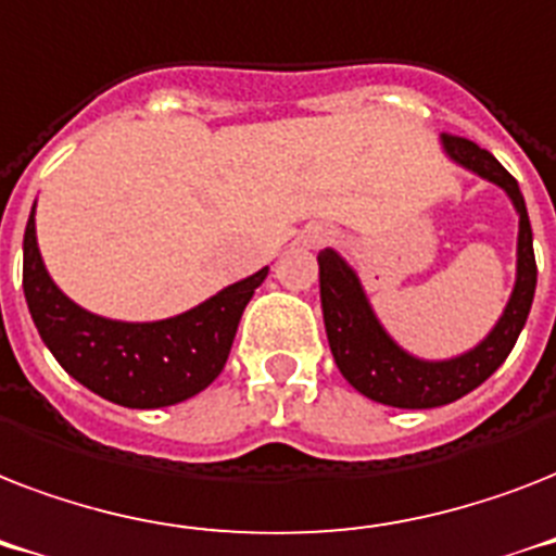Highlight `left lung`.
<instances>
[{
    "label": "left lung",
    "instance_id": "left-lung-1",
    "mask_svg": "<svg viewBox=\"0 0 556 556\" xmlns=\"http://www.w3.org/2000/svg\"><path fill=\"white\" fill-rule=\"evenodd\" d=\"M450 159H456L462 167L473 169L482 178L500 185L514 199L519 210V262H517V288L510 294V303L496 323V329L488 334L484 343L444 364H424L387 338L380 329L369 303H366L361 282L346 268L334 251H320V303L326 334H329L334 364L343 371V378L361 392V395L387 406L401 409H430L456 401V397L473 392L479 383L491 378L493 371L505 364L510 349L517 343L519 331L526 326L536 288V260H534V233L528 222L526 199L519 192L517 178L493 159L491 152L479 143L467 141L462 135H441Z\"/></svg>",
    "mask_w": 556,
    "mask_h": 556
}]
</instances>
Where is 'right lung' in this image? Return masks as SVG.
Masks as SVG:
<instances>
[{
  "instance_id": "right-lung-1",
  "label": "right lung",
  "mask_w": 556,
  "mask_h": 556,
  "mask_svg": "<svg viewBox=\"0 0 556 556\" xmlns=\"http://www.w3.org/2000/svg\"><path fill=\"white\" fill-rule=\"evenodd\" d=\"M268 268L161 323H115L74 305L39 260L34 213L22 242V288L56 364L112 404L155 409L187 401L225 369L236 326Z\"/></svg>"
}]
</instances>
